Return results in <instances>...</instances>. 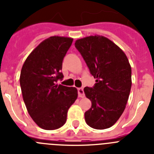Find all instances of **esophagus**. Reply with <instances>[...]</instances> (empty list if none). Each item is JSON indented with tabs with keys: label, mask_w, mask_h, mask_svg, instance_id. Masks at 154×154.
Listing matches in <instances>:
<instances>
[{
	"label": "esophagus",
	"mask_w": 154,
	"mask_h": 154,
	"mask_svg": "<svg viewBox=\"0 0 154 154\" xmlns=\"http://www.w3.org/2000/svg\"><path fill=\"white\" fill-rule=\"evenodd\" d=\"M77 91H78V96L80 98H84L85 97V92H84L83 88H78Z\"/></svg>",
	"instance_id": "34e87169"
}]
</instances>
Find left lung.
Here are the masks:
<instances>
[{
    "instance_id": "1",
    "label": "left lung",
    "mask_w": 154,
    "mask_h": 154,
    "mask_svg": "<svg viewBox=\"0 0 154 154\" xmlns=\"http://www.w3.org/2000/svg\"><path fill=\"white\" fill-rule=\"evenodd\" d=\"M74 45L96 78L94 87L84 88L91 102L85 113V121L95 129L109 128L126 107L131 87V65L125 53L103 36L81 38Z\"/></svg>"
}]
</instances>
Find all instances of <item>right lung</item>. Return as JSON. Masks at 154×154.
I'll list each match as a JSON object with an SVG mask.
<instances>
[{"label":"right lung","instance_id":"obj_1","mask_svg":"<svg viewBox=\"0 0 154 154\" xmlns=\"http://www.w3.org/2000/svg\"><path fill=\"white\" fill-rule=\"evenodd\" d=\"M73 38L52 36L33 49L23 63L20 86L31 118L45 130H55L66 121L67 112L77 98L74 87L56 84L63 79V60Z\"/></svg>","mask_w":154,"mask_h":154}]
</instances>
